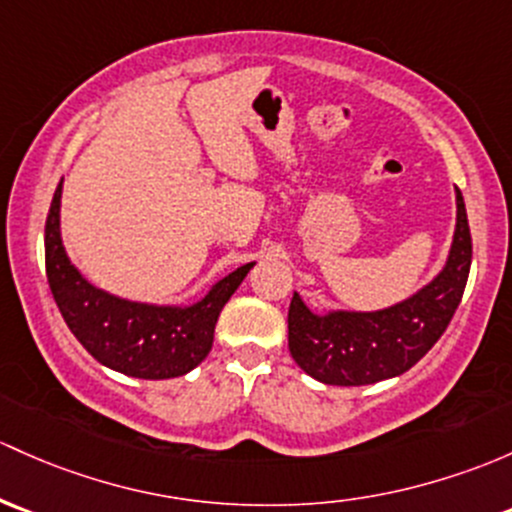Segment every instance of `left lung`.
Instances as JSON below:
<instances>
[{"label": "left lung", "instance_id": "left-lung-1", "mask_svg": "<svg viewBox=\"0 0 512 512\" xmlns=\"http://www.w3.org/2000/svg\"><path fill=\"white\" fill-rule=\"evenodd\" d=\"M471 270V230L456 188V233L449 260L432 284L402 304L373 314L316 316L299 294L289 304V353L326 385H373L410 370L449 326Z\"/></svg>", "mask_w": 512, "mask_h": 512}]
</instances>
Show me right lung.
<instances>
[{
  "label": "right lung",
  "mask_w": 512,
  "mask_h": 512,
  "mask_svg": "<svg viewBox=\"0 0 512 512\" xmlns=\"http://www.w3.org/2000/svg\"><path fill=\"white\" fill-rule=\"evenodd\" d=\"M58 208L61 184L46 218V277L63 321L85 351L107 368L142 380L179 378L196 368L211 353L220 309L252 270V262L220 279L206 297L186 309L117 299L85 282L68 262Z\"/></svg>",
  "instance_id": "right-lung-1"
}]
</instances>
